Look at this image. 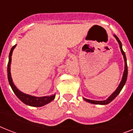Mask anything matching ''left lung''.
<instances>
[{
	"mask_svg": "<svg viewBox=\"0 0 133 133\" xmlns=\"http://www.w3.org/2000/svg\"><path fill=\"white\" fill-rule=\"evenodd\" d=\"M114 37L116 38V40L117 41L119 45L120 50H121V52H122V55L124 56V63H125V65H124V73H123V76H122V81L120 82L119 85H118V87L117 88V89L115 90V91L111 95H110V97L106 99L105 100H103V101H95V100H90V99H85V98H83V99L85 100V101H87L88 103H92V104H98V105H106V104H108L109 103H110L112 100L115 99V97L117 96L119 92H121V90H122L123 87L125 85V83L126 82V80H127V77H128V67H127V61H126V54L124 53V50L122 49V45L121 41H119V38L117 36L114 34Z\"/></svg>",
	"mask_w": 133,
	"mask_h": 133,
	"instance_id": "8db88e82",
	"label": "left lung"
}]
</instances>
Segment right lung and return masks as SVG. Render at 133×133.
Instances as JSON below:
<instances>
[{"label": "right lung", "instance_id": "right-lung-1", "mask_svg": "<svg viewBox=\"0 0 133 133\" xmlns=\"http://www.w3.org/2000/svg\"><path fill=\"white\" fill-rule=\"evenodd\" d=\"M16 45L13 46L11 48L10 52L9 54V62L7 65V77H8V81L10 86H11L12 90L16 95V97L26 105L33 106V107H41L43 105L50 103L51 101H53L55 98V94L54 95H50V96H44V97H35L32 95H28L25 93L23 92L16 88L13 82L12 78H11V72H10V66H11V56H12V52H13L14 48H16Z\"/></svg>", "mask_w": 133, "mask_h": 133}]
</instances>
